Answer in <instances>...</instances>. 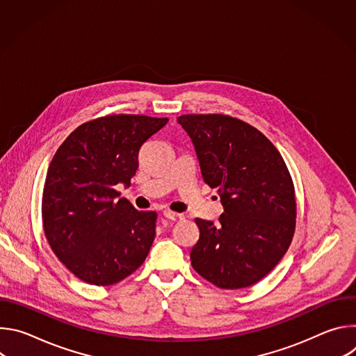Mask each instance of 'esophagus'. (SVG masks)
Here are the masks:
<instances>
[{
  "label": "esophagus",
  "instance_id": "esophagus-1",
  "mask_svg": "<svg viewBox=\"0 0 356 356\" xmlns=\"http://www.w3.org/2000/svg\"><path fill=\"white\" fill-rule=\"evenodd\" d=\"M163 216H165L168 220H170V221H175V222H180V221H183V220H184L183 214H179V213H173V211H169V210L163 211Z\"/></svg>",
  "mask_w": 356,
  "mask_h": 356
}]
</instances>
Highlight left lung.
<instances>
[{"mask_svg":"<svg viewBox=\"0 0 356 356\" xmlns=\"http://www.w3.org/2000/svg\"><path fill=\"white\" fill-rule=\"evenodd\" d=\"M177 122L195 147L201 175L218 188L220 224L195 218L194 270L220 289L264 279L284 257L296 228V195L275 145L255 127L222 114H187Z\"/></svg>","mask_w":356,"mask_h":356,"instance_id":"left-lung-1","label":"left lung"}]
</instances>
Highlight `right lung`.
<instances>
[{"instance_id": "1", "label": "right lung", "mask_w": 356, "mask_h": 356, "mask_svg": "<svg viewBox=\"0 0 356 356\" xmlns=\"http://www.w3.org/2000/svg\"><path fill=\"white\" fill-rule=\"evenodd\" d=\"M168 118L106 115L77 127L49 165L42 195L44 236L80 280L115 284L146 259L155 211H138L115 186L131 184L142 145Z\"/></svg>"}]
</instances>
